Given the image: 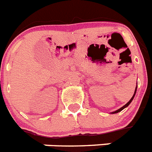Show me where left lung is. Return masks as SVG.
Here are the masks:
<instances>
[{
	"instance_id": "1",
	"label": "left lung",
	"mask_w": 152,
	"mask_h": 152,
	"mask_svg": "<svg viewBox=\"0 0 152 152\" xmlns=\"http://www.w3.org/2000/svg\"><path fill=\"white\" fill-rule=\"evenodd\" d=\"M136 91H137V87H136V89H135L134 94L133 96H132V97H131V100H129V102H128V103H127V104H126L124 106V107H122L121 108H120V109H118V110H116V111H114V112H112V113H118V112L121 111L122 110H124V108H125V107H127V106H128V105H129L130 104H131V101H132V100H133L134 97V96H135V94H136Z\"/></svg>"
}]
</instances>
